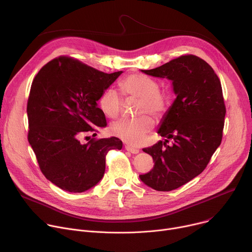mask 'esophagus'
<instances>
[{"label": "esophagus", "mask_w": 252, "mask_h": 252, "mask_svg": "<svg viewBox=\"0 0 252 252\" xmlns=\"http://www.w3.org/2000/svg\"><path fill=\"white\" fill-rule=\"evenodd\" d=\"M125 149L128 151V152H130V153H132V154H138V153H139V149L134 148V147H131V146H129V145H126V146H125Z\"/></svg>", "instance_id": "34e87169"}]
</instances>
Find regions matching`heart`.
<instances>
[{
  "label": "heart",
  "mask_w": 252,
  "mask_h": 252,
  "mask_svg": "<svg viewBox=\"0 0 252 252\" xmlns=\"http://www.w3.org/2000/svg\"><path fill=\"white\" fill-rule=\"evenodd\" d=\"M124 95L140 100L139 114L161 116L167 110L169 96L160 92L159 83L148 75L134 73L119 82ZM98 104L101 111L109 118H117L122 109V98L112 87L106 88L99 97ZM154 127L153 119L143 116L136 120H119L110 125V132L115 137L130 145L141 144L146 135Z\"/></svg>",
  "instance_id": "b5f03b06"
}]
</instances>
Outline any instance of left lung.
I'll list each match as a JSON object with an SVG mask.
<instances>
[{
  "mask_svg": "<svg viewBox=\"0 0 252 252\" xmlns=\"http://www.w3.org/2000/svg\"><path fill=\"white\" fill-rule=\"evenodd\" d=\"M141 71L171 80L177 97L158 129L165 140L143 149L153 157L154 168L139 178L156 190H173L202 173L221 143L225 116L221 84L212 66L192 55Z\"/></svg>",
  "mask_w": 252,
  "mask_h": 252,
  "instance_id": "1",
  "label": "left lung"
}]
</instances>
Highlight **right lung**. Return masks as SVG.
<instances>
[{
    "mask_svg": "<svg viewBox=\"0 0 252 252\" xmlns=\"http://www.w3.org/2000/svg\"><path fill=\"white\" fill-rule=\"evenodd\" d=\"M104 73L62 57L35 75L28 100L29 143L44 177L70 192H82L103 178L109 150L122 149L116 137L81 143L80 138L106 127L97 101L122 73Z\"/></svg>",
    "mask_w": 252,
    "mask_h": 252,
    "instance_id": "obj_1",
    "label": "right lung"
}]
</instances>
